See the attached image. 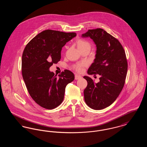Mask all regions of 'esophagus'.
Returning <instances> with one entry per match:
<instances>
[{
  "label": "esophagus",
  "mask_w": 147,
  "mask_h": 147,
  "mask_svg": "<svg viewBox=\"0 0 147 147\" xmlns=\"http://www.w3.org/2000/svg\"><path fill=\"white\" fill-rule=\"evenodd\" d=\"M82 78V77L80 76H79V75H75V79H76V80H78V79H80Z\"/></svg>",
  "instance_id": "34e87169"
}]
</instances>
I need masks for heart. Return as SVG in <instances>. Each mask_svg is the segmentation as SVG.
<instances>
[{
  "label": "heart",
  "mask_w": 147,
  "mask_h": 147,
  "mask_svg": "<svg viewBox=\"0 0 147 147\" xmlns=\"http://www.w3.org/2000/svg\"><path fill=\"white\" fill-rule=\"evenodd\" d=\"M76 44L77 46V49H79V51L86 49L90 50L91 48V43L90 42L81 38L77 39L76 42ZM86 65H87L86 63L82 62V63H78L74 65L73 67V69L76 70L78 72H82L83 70V68Z\"/></svg>",
  "instance_id": "obj_1"
}]
</instances>
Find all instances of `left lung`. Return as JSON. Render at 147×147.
I'll return each instance as SVG.
<instances>
[{
	"label": "left lung",
	"instance_id": "obj_1",
	"mask_svg": "<svg viewBox=\"0 0 147 147\" xmlns=\"http://www.w3.org/2000/svg\"><path fill=\"white\" fill-rule=\"evenodd\" d=\"M82 37H89L96 46L95 58L88 74L100 76L98 83L84 76L88 82L84 100L91 109L102 110L112 104L124 86L128 68L125 51L117 38L102 28L89 30Z\"/></svg>",
	"mask_w": 147,
	"mask_h": 147
}]
</instances>
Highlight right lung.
<instances>
[{
  "instance_id": "obj_1",
  "label": "right lung",
  "mask_w": 147,
  "mask_h": 147,
  "mask_svg": "<svg viewBox=\"0 0 147 147\" xmlns=\"http://www.w3.org/2000/svg\"><path fill=\"white\" fill-rule=\"evenodd\" d=\"M75 32L46 30L36 35L26 46L22 56V75L31 97L42 107L52 110L63 101L67 85L74 79L69 70L59 77L49 70L61 58L62 48Z\"/></svg>"
}]
</instances>
